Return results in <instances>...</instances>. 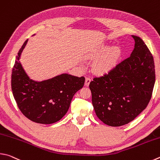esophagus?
Wrapping results in <instances>:
<instances>
[{"mask_svg": "<svg viewBox=\"0 0 160 160\" xmlns=\"http://www.w3.org/2000/svg\"><path fill=\"white\" fill-rule=\"evenodd\" d=\"M90 82H91V79H90L89 78H85V86H89Z\"/></svg>", "mask_w": 160, "mask_h": 160, "instance_id": "34e87169", "label": "esophagus"}]
</instances>
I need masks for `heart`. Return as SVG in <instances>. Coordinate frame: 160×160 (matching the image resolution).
<instances>
[{"mask_svg":"<svg viewBox=\"0 0 160 160\" xmlns=\"http://www.w3.org/2000/svg\"><path fill=\"white\" fill-rule=\"evenodd\" d=\"M120 54L118 48H112L110 50L108 46H101L91 54L92 58H99L94 63V71L98 73H105L114 67Z\"/></svg>","mask_w":160,"mask_h":160,"instance_id":"b5f03b06","label":"heart"}]
</instances>
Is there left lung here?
<instances>
[{
  "instance_id": "left-lung-1",
  "label": "left lung",
  "mask_w": 160,
  "mask_h": 160,
  "mask_svg": "<svg viewBox=\"0 0 160 160\" xmlns=\"http://www.w3.org/2000/svg\"><path fill=\"white\" fill-rule=\"evenodd\" d=\"M130 57L89 84L96 115L104 124L120 127L134 120L146 108L155 82V63L138 36Z\"/></svg>"
}]
</instances>
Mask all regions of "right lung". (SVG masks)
Segmentation results:
<instances>
[{
  "label": "right lung",
  "mask_w": 160,
  "mask_h": 160,
  "mask_svg": "<svg viewBox=\"0 0 160 160\" xmlns=\"http://www.w3.org/2000/svg\"><path fill=\"white\" fill-rule=\"evenodd\" d=\"M26 40L16 57L11 86L14 99L26 117L36 123L49 124L60 120L67 112L74 94L85 84V78L62 73L50 79H31L20 62Z\"/></svg>",
  "instance_id": "right-lung-1"
}]
</instances>
